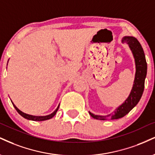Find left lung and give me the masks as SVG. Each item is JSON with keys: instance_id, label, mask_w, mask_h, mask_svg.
<instances>
[{"instance_id": "obj_1", "label": "left lung", "mask_w": 155, "mask_h": 155, "mask_svg": "<svg viewBox=\"0 0 155 155\" xmlns=\"http://www.w3.org/2000/svg\"><path fill=\"white\" fill-rule=\"evenodd\" d=\"M122 42H126L129 45L135 59L136 74L133 87L128 97L122 105L115 110L113 114L106 115V116H100V115H94L89 112V115L97 120H113V119L123 118L137 105L142 96L147 71V61L143 48L137 39L134 37H124L122 40Z\"/></svg>"}]
</instances>
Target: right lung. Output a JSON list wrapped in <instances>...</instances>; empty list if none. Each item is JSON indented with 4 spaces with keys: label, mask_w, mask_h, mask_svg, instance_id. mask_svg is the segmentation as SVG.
Segmentation results:
<instances>
[{
    "label": "right lung",
    "mask_w": 155,
    "mask_h": 155,
    "mask_svg": "<svg viewBox=\"0 0 155 155\" xmlns=\"http://www.w3.org/2000/svg\"><path fill=\"white\" fill-rule=\"evenodd\" d=\"M12 104H13V105H14V107H15V109L16 110V111H17L18 113L21 115L22 117H24V118H26V119H28V120H35V121H42V120H48V119L52 118L54 116V115L56 114L58 110V108H59V105H58V106L57 109L55 110L54 111L53 113H51L50 115H46V116H35V115H31L26 114V113H23V112H21V110H18V108L16 107V105H15L13 103V102H12Z\"/></svg>",
    "instance_id": "right-lung-1"
}]
</instances>
